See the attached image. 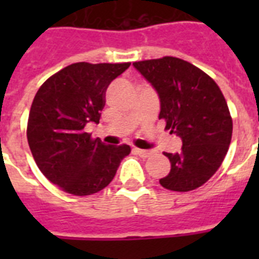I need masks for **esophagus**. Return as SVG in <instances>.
I'll list each match as a JSON object with an SVG mask.
<instances>
[{
  "label": "esophagus",
  "instance_id": "esophagus-1",
  "mask_svg": "<svg viewBox=\"0 0 259 259\" xmlns=\"http://www.w3.org/2000/svg\"><path fill=\"white\" fill-rule=\"evenodd\" d=\"M134 152L140 156V157L142 158H146L149 157V156H152L153 154V152H150V150H144V149H134Z\"/></svg>",
  "mask_w": 259,
  "mask_h": 259
}]
</instances>
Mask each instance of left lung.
Wrapping results in <instances>:
<instances>
[{"label":"left lung","mask_w":259,"mask_h":259,"mask_svg":"<svg viewBox=\"0 0 259 259\" xmlns=\"http://www.w3.org/2000/svg\"><path fill=\"white\" fill-rule=\"evenodd\" d=\"M160 98V119L181 138L180 153H164L170 172L160 184L188 192L208 181L219 169L233 136V119L221 89L191 63L165 56L133 63Z\"/></svg>","instance_id":"1"}]
</instances>
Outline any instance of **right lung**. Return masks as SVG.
I'll return each instance as SVG.
<instances>
[{"instance_id":"1","label":"right lung","mask_w":259,"mask_h":259,"mask_svg":"<svg viewBox=\"0 0 259 259\" xmlns=\"http://www.w3.org/2000/svg\"><path fill=\"white\" fill-rule=\"evenodd\" d=\"M130 63H74L50 79L34 95L26 137L42 175L76 196L99 192L113 180L130 153L129 145H106L84 132L99 122L109 84Z\"/></svg>"}]
</instances>
